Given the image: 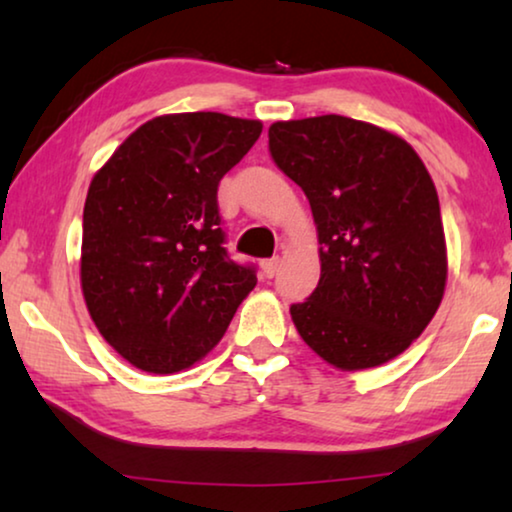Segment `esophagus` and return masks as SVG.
Here are the masks:
<instances>
[{
	"label": "esophagus",
	"mask_w": 512,
	"mask_h": 512,
	"mask_svg": "<svg viewBox=\"0 0 512 512\" xmlns=\"http://www.w3.org/2000/svg\"><path fill=\"white\" fill-rule=\"evenodd\" d=\"M278 266H280V257L264 259V262H262V273H264V278H273V275L278 273Z\"/></svg>",
	"instance_id": "obj_1"
}]
</instances>
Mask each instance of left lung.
Returning a JSON list of instances; mask_svg holds the SVG:
<instances>
[{"mask_svg": "<svg viewBox=\"0 0 512 512\" xmlns=\"http://www.w3.org/2000/svg\"><path fill=\"white\" fill-rule=\"evenodd\" d=\"M269 150L310 200L321 278L291 305L303 342L344 371L401 355L431 323L446 285V243L424 161L387 129L346 116L269 127Z\"/></svg>", "mask_w": 512, "mask_h": 512, "instance_id": "8db88e82", "label": "left lung"}]
</instances>
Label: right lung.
<instances>
[{
	"mask_svg": "<svg viewBox=\"0 0 512 512\" xmlns=\"http://www.w3.org/2000/svg\"><path fill=\"white\" fill-rule=\"evenodd\" d=\"M259 134V120L216 111L152 118L88 186L81 291L100 335L136 369H189L255 289V266L223 248L216 193Z\"/></svg>",
	"mask_w": 512,
	"mask_h": 512,
	"instance_id": "add662e5",
	"label": "right lung"
}]
</instances>
